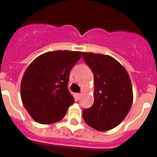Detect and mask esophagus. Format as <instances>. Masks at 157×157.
Segmentation results:
<instances>
[{"mask_svg":"<svg viewBox=\"0 0 157 157\" xmlns=\"http://www.w3.org/2000/svg\"><path fill=\"white\" fill-rule=\"evenodd\" d=\"M82 93H78V94H76V98H77V100H79V99L81 98V97H82Z\"/></svg>","mask_w":157,"mask_h":157,"instance_id":"34e87169","label":"esophagus"}]
</instances>
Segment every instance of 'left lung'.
Returning a JSON list of instances; mask_svg holds the SVG:
<instances>
[{"mask_svg": "<svg viewBox=\"0 0 157 157\" xmlns=\"http://www.w3.org/2000/svg\"><path fill=\"white\" fill-rule=\"evenodd\" d=\"M82 57L94 75V102L82 116L94 129L108 131L118 126L131 109V81L124 67L109 55L83 52Z\"/></svg>", "mask_w": 157, "mask_h": 157, "instance_id": "8db88e82", "label": "left lung"}]
</instances>
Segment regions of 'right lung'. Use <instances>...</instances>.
<instances>
[{"instance_id": "right-lung-1", "label": "right lung", "mask_w": 157, "mask_h": 157, "mask_svg": "<svg viewBox=\"0 0 157 157\" xmlns=\"http://www.w3.org/2000/svg\"><path fill=\"white\" fill-rule=\"evenodd\" d=\"M82 54L70 50L47 52L26 69L21 82V98L34 121L50 124L65 117L74 102L68 90L70 72Z\"/></svg>"}]
</instances>
